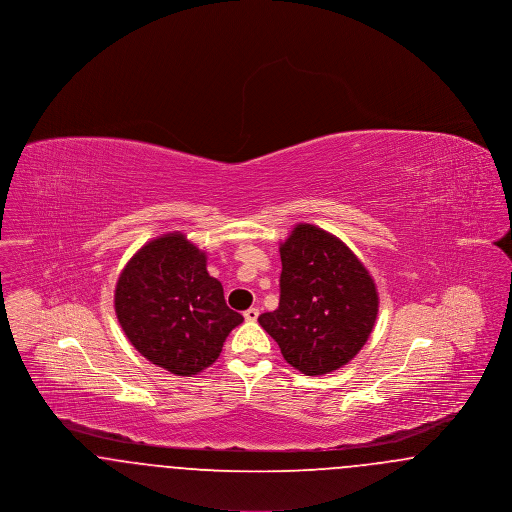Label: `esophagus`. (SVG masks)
<instances>
[{"mask_svg":"<svg viewBox=\"0 0 512 512\" xmlns=\"http://www.w3.org/2000/svg\"><path fill=\"white\" fill-rule=\"evenodd\" d=\"M245 320L247 322H255L257 318H259V309H255V307H251V309H247L244 313Z\"/></svg>","mask_w":512,"mask_h":512,"instance_id":"esophagus-1","label":"esophagus"}]
</instances>
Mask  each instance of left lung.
Instances as JSON below:
<instances>
[{
    "instance_id": "8db88e82",
    "label": "left lung",
    "mask_w": 512,
    "mask_h": 512,
    "mask_svg": "<svg viewBox=\"0 0 512 512\" xmlns=\"http://www.w3.org/2000/svg\"><path fill=\"white\" fill-rule=\"evenodd\" d=\"M280 305L259 324L293 368L320 376L347 365L378 317V292L357 255L330 232L297 224L280 244Z\"/></svg>"
}]
</instances>
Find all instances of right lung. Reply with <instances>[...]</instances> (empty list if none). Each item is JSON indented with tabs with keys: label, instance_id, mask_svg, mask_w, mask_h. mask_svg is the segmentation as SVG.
<instances>
[{
	"label": "right lung",
	"instance_id": "right-lung-1",
	"mask_svg": "<svg viewBox=\"0 0 512 512\" xmlns=\"http://www.w3.org/2000/svg\"><path fill=\"white\" fill-rule=\"evenodd\" d=\"M115 313L128 341L149 363L194 376L219 359L228 334L244 322L207 272V255L184 234L147 242L122 268Z\"/></svg>",
	"mask_w": 512,
	"mask_h": 512
}]
</instances>
